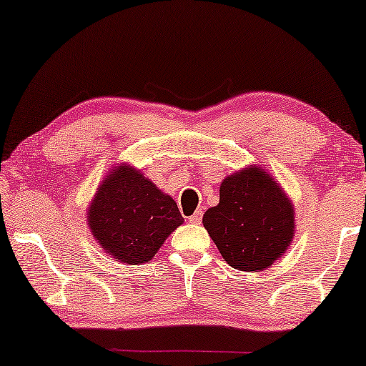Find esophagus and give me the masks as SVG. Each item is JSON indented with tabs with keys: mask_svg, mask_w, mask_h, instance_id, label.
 <instances>
[{
	"mask_svg": "<svg viewBox=\"0 0 366 366\" xmlns=\"http://www.w3.org/2000/svg\"><path fill=\"white\" fill-rule=\"evenodd\" d=\"M202 218H203V212H202V209H198V212H194L192 217L188 218V222L193 223V224H198V223H202Z\"/></svg>",
	"mask_w": 366,
	"mask_h": 366,
	"instance_id": "obj_1",
	"label": "esophagus"
}]
</instances>
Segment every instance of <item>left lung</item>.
Returning a JSON list of instances; mask_svg holds the SVG:
<instances>
[{"label":"left lung","instance_id":"1","mask_svg":"<svg viewBox=\"0 0 366 366\" xmlns=\"http://www.w3.org/2000/svg\"><path fill=\"white\" fill-rule=\"evenodd\" d=\"M203 224L229 267L262 272L292 243L293 207L269 174L249 167L223 179Z\"/></svg>","mask_w":366,"mask_h":366}]
</instances>
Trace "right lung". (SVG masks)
<instances>
[{
    "label": "right lung",
    "instance_id": "right-lung-1",
    "mask_svg": "<svg viewBox=\"0 0 366 366\" xmlns=\"http://www.w3.org/2000/svg\"><path fill=\"white\" fill-rule=\"evenodd\" d=\"M88 223L117 262L142 264L157 254L183 217L172 197L124 164L104 178L89 207Z\"/></svg>",
    "mask_w": 366,
    "mask_h": 366
}]
</instances>
